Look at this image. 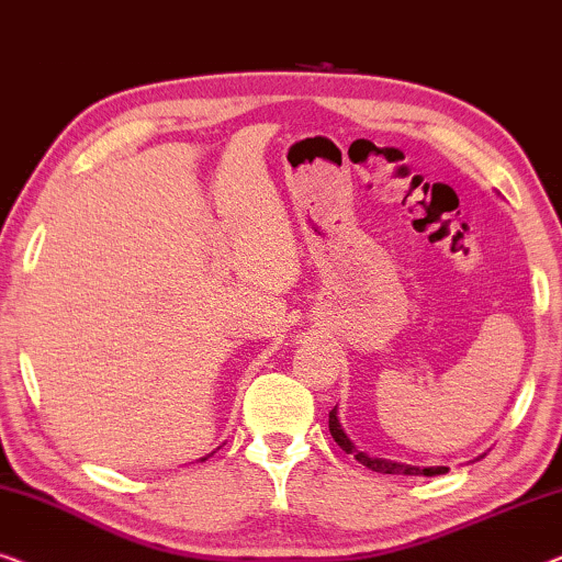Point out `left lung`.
Here are the masks:
<instances>
[{
    "label": "left lung",
    "instance_id": "8db88e82",
    "mask_svg": "<svg viewBox=\"0 0 562 562\" xmlns=\"http://www.w3.org/2000/svg\"><path fill=\"white\" fill-rule=\"evenodd\" d=\"M328 430L334 440L341 446L346 453H351L361 465L376 471V473H392V476H438V473H448L446 465H428V469H420V465H409V463H397V461H386V458H374L369 453H363L357 446H353L351 438L346 436V430L341 428V420H338V409L334 407L328 413Z\"/></svg>",
    "mask_w": 562,
    "mask_h": 562
}]
</instances>
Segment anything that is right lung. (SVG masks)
<instances>
[{
    "mask_svg": "<svg viewBox=\"0 0 562 562\" xmlns=\"http://www.w3.org/2000/svg\"><path fill=\"white\" fill-rule=\"evenodd\" d=\"M205 458H209V456H205ZM205 458H201V461H205Z\"/></svg>",
    "mask_w": 562,
    "mask_h": 562,
    "instance_id": "obj_1",
    "label": "right lung"
}]
</instances>
